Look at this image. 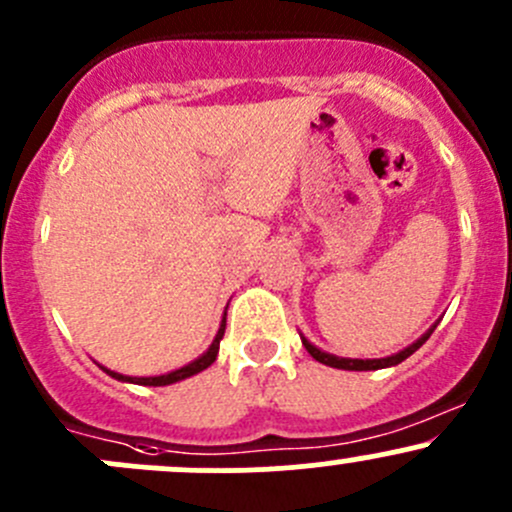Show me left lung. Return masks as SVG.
Segmentation results:
<instances>
[{"instance_id": "1", "label": "left lung", "mask_w": 512, "mask_h": 512, "mask_svg": "<svg viewBox=\"0 0 512 512\" xmlns=\"http://www.w3.org/2000/svg\"><path fill=\"white\" fill-rule=\"evenodd\" d=\"M436 324H433V327L428 329V332L423 334V337H418L414 344H409V347H406V349H401L399 354L384 356V359H344V356H334V354L322 352V349L314 347V344L309 342L307 337H302V334H299V337H302L304 349H307V352L312 354L314 359L322 361V364L334 366V369H347V371H374V369H386V366H396V364H401V361H404V359H409V356L414 354L418 347H423V342H426V339L431 337L433 329H436Z\"/></svg>"}]
</instances>
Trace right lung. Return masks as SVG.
<instances>
[{
	"label": "right lung",
	"mask_w": 512,
	"mask_h": 512,
	"mask_svg": "<svg viewBox=\"0 0 512 512\" xmlns=\"http://www.w3.org/2000/svg\"><path fill=\"white\" fill-rule=\"evenodd\" d=\"M225 317H227V307H225V314H223V322H220V329L218 334H215L213 344L208 347V352H203L198 356V359H193L190 364L180 366V369L175 371H168V374H160V376H126V374H118V371H111L106 369V366H101L103 371H106L108 376H113V379L118 381H128V384H138V386H168V384H175V381H183V379H190V376L200 374L203 369H208L210 364H213L215 359H218V349H220V339H223L225 334Z\"/></svg>",
	"instance_id": "1"
}]
</instances>
